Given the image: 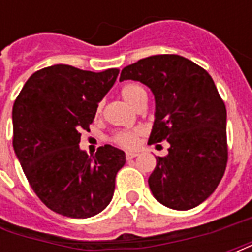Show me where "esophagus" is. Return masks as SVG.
Returning <instances> with one entry per match:
<instances>
[{"label": "esophagus", "mask_w": 252, "mask_h": 252, "mask_svg": "<svg viewBox=\"0 0 252 252\" xmlns=\"http://www.w3.org/2000/svg\"><path fill=\"white\" fill-rule=\"evenodd\" d=\"M126 159H133L137 157V153H126Z\"/></svg>", "instance_id": "34e87169"}]
</instances>
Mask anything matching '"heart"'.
Segmentation results:
<instances>
[{"mask_svg": "<svg viewBox=\"0 0 252 252\" xmlns=\"http://www.w3.org/2000/svg\"><path fill=\"white\" fill-rule=\"evenodd\" d=\"M120 94L123 99L128 102V104L133 106V108H137V105L140 104L142 101L146 99V92L142 86H139L136 83H126L124 85L120 90ZM102 106L104 104L102 102H98L97 105V109H95V113L99 115L102 112ZM142 135V131L140 129H132V131H120L113 135L112 140L120 146L123 148H135L139 143V136Z\"/></svg>", "mask_w": 252, "mask_h": 252, "instance_id": "1", "label": "heart"}]
</instances>
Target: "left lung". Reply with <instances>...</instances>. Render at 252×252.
Listing matches in <instances>:
<instances>
[{
    "mask_svg": "<svg viewBox=\"0 0 252 252\" xmlns=\"http://www.w3.org/2000/svg\"><path fill=\"white\" fill-rule=\"evenodd\" d=\"M140 81L153 90L155 121L148 143L167 140L148 178L154 197L188 211L209 197L228 160L227 109L206 70L174 54L154 55L121 70L120 81Z\"/></svg>",
    "mask_w": 252,
    "mask_h": 252,
    "instance_id": "8db88e82",
    "label": "left lung"
}]
</instances>
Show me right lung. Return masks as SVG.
<instances>
[{"label": "right lung", "instance_id": "1", "mask_svg": "<svg viewBox=\"0 0 252 252\" xmlns=\"http://www.w3.org/2000/svg\"><path fill=\"white\" fill-rule=\"evenodd\" d=\"M117 75V68L44 67L31 75L14 101V153L32 190L59 215L92 217L113 197L116 174L126 164L124 151L105 144L89 157L79 142Z\"/></svg>", "mask_w": 252, "mask_h": 252}]
</instances>
